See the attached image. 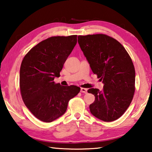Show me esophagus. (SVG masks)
Masks as SVG:
<instances>
[{"instance_id": "1", "label": "esophagus", "mask_w": 152, "mask_h": 152, "mask_svg": "<svg viewBox=\"0 0 152 152\" xmlns=\"http://www.w3.org/2000/svg\"><path fill=\"white\" fill-rule=\"evenodd\" d=\"M80 92H82V93H87V89L84 88H80Z\"/></svg>"}]
</instances>
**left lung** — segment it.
Here are the masks:
<instances>
[{
	"instance_id": "obj_1",
	"label": "left lung",
	"mask_w": 152,
	"mask_h": 152,
	"mask_svg": "<svg viewBox=\"0 0 152 152\" xmlns=\"http://www.w3.org/2000/svg\"><path fill=\"white\" fill-rule=\"evenodd\" d=\"M78 42L93 73L104 84L103 91L90 88L94 95L90 110L105 122L124 114L135 92V71L132 58L121 43L104 34L79 35Z\"/></svg>"
}]
</instances>
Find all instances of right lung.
Masks as SVG:
<instances>
[{
    "instance_id": "1",
    "label": "right lung",
    "mask_w": 152,
    "mask_h": 152,
    "mask_svg": "<svg viewBox=\"0 0 152 152\" xmlns=\"http://www.w3.org/2000/svg\"><path fill=\"white\" fill-rule=\"evenodd\" d=\"M76 43V35L49 37L31 49L22 61L20 94L27 109L42 121L50 123L63 115L69 101L80 91L53 81Z\"/></svg>"
}]
</instances>
